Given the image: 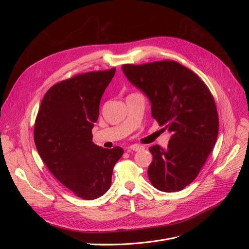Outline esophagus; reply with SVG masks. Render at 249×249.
<instances>
[{"label":"esophagus","mask_w":249,"mask_h":249,"mask_svg":"<svg viewBox=\"0 0 249 249\" xmlns=\"http://www.w3.org/2000/svg\"><path fill=\"white\" fill-rule=\"evenodd\" d=\"M145 147L143 145H139V144H133V145H130L127 147V151L128 152H131V151H140L143 150Z\"/></svg>","instance_id":"obj_1"}]
</instances>
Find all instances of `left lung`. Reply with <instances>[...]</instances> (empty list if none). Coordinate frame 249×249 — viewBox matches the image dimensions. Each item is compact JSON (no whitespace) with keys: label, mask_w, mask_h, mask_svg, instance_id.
I'll use <instances>...</instances> for the list:
<instances>
[{"label":"left lung","mask_w":249,"mask_h":249,"mask_svg":"<svg viewBox=\"0 0 249 249\" xmlns=\"http://www.w3.org/2000/svg\"><path fill=\"white\" fill-rule=\"evenodd\" d=\"M122 70L148 97L159 125L172 132L166 148L149 147V180L161 192L181 191L197 178L217 140L219 118L211 91L194 71L174 60L124 64Z\"/></svg>","instance_id":"1"}]
</instances>
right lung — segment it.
I'll return each mask as SVG.
<instances>
[{"label":"right lung","instance_id":"obj_1","mask_svg":"<svg viewBox=\"0 0 249 249\" xmlns=\"http://www.w3.org/2000/svg\"><path fill=\"white\" fill-rule=\"evenodd\" d=\"M116 69L75 74L52 86L44 95L34 125L41 160L61 184L84 200L106 193L123 148H103L93 142L91 129L100 101Z\"/></svg>","mask_w":249,"mask_h":249}]
</instances>
